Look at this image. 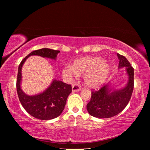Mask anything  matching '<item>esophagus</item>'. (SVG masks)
<instances>
[{
	"label": "esophagus",
	"mask_w": 150,
	"mask_h": 150,
	"mask_svg": "<svg viewBox=\"0 0 150 150\" xmlns=\"http://www.w3.org/2000/svg\"><path fill=\"white\" fill-rule=\"evenodd\" d=\"M81 90V87L78 84L72 85V92H78Z\"/></svg>",
	"instance_id": "34e87169"
}]
</instances>
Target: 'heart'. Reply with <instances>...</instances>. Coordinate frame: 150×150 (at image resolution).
Segmentation results:
<instances>
[{"label":"heart","mask_w":150,"mask_h":150,"mask_svg":"<svg viewBox=\"0 0 150 150\" xmlns=\"http://www.w3.org/2000/svg\"><path fill=\"white\" fill-rule=\"evenodd\" d=\"M110 72L108 62L98 57H84L77 59L73 65L67 64L62 69L64 76L71 78L84 76V81L90 88H98L105 83Z\"/></svg>","instance_id":"b5f03b06"}]
</instances>
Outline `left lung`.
<instances>
[{
	"mask_svg": "<svg viewBox=\"0 0 150 150\" xmlns=\"http://www.w3.org/2000/svg\"><path fill=\"white\" fill-rule=\"evenodd\" d=\"M118 69L125 67L128 82L124 88L114 89L111 81L97 91H92L91 98L87 104L88 112L98 118H109L119 114L128 104L134 88V69L127 59L117 54Z\"/></svg>",
	"mask_w": 150,
	"mask_h": 150,
	"instance_id": "obj_1",
	"label": "left lung"
}]
</instances>
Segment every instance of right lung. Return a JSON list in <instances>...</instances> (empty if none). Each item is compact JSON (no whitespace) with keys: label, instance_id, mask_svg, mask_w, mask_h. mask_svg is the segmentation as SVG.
<instances>
[{"label":"right lung","instance_id":"right-lung-1","mask_svg":"<svg viewBox=\"0 0 150 150\" xmlns=\"http://www.w3.org/2000/svg\"><path fill=\"white\" fill-rule=\"evenodd\" d=\"M59 52V51L48 48L36 50L27 56L18 68L16 86L19 101L25 111L37 119L49 120L60 116L64 109L67 98L72 91V87L59 80L53 79L43 92L31 96L27 94L21 88L22 66L30 56H39L56 60Z\"/></svg>","mask_w":150,"mask_h":150}]
</instances>
